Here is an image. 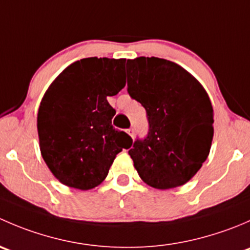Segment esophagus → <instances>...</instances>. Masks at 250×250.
Segmentation results:
<instances>
[{
  "mask_svg": "<svg viewBox=\"0 0 250 250\" xmlns=\"http://www.w3.org/2000/svg\"><path fill=\"white\" fill-rule=\"evenodd\" d=\"M127 133H128V135H129V137L133 138V129H132V128L127 129Z\"/></svg>",
  "mask_w": 250,
  "mask_h": 250,
  "instance_id": "esophagus-1",
  "label": "esophagus"
}]
</instances>
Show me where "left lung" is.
Segmentation results:
<instances>
[{
    "instance_id": "left-lung-1",
    "label": "left lung",
    "mask_w": 250,
    "mask_h": 250,
    "mask_svg": "<svg viewBox=\"0 0 250 250\" xmlns=\"http://www.w3.org/2000/svg\"><path fill=\"white\" fill-rule=\"evenodd\" d=\"M128 93L145 107L146 139L128 151L144 183L158 190L193 178L210 151L214 112L203 85L175 62L160 58L127 60Z\"/></svg>"
}]
</instances>
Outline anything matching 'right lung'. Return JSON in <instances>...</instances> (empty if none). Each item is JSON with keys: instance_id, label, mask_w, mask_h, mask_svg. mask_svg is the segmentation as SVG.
I'll use <instances>...</instances> for the list:
<instances>
[{"instance_id": "1", "label": "right lung", "mask_w": 250, "mask_h": 250, "mask_svg": "<svg viewBox=\"0 0 250 250\" xmlns=\"http://www.w3.org/2000/svg\"><path fill=\"white\" fill-rule=\"evenodd\" d=\"M125 59L84 58L66 67L48 87L37 112L40 150L62 184L90 190L105 180L116 155L132 138L116 129L107 97L125 85Z\"/></svg>"}]
</instances>
